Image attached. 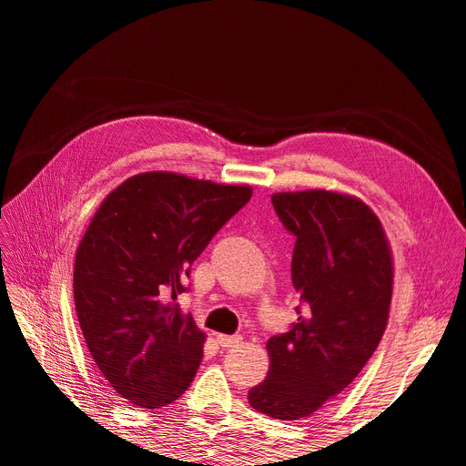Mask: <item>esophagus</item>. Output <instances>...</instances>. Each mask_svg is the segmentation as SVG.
Listing matches in <instances>:
<instances>
[{
	"label": "esophagus",
	"mask_w": 466,
	"mask_h": 466,
	"mask_svg": "<svg viewBox=\"0 0 466 466\" xmlns=\"http://www.w3.org/2000/svg\"><path fill=\"white\" fill-rule=\"evenodd\" d=\"M216 340H218V344H219L221 348H235V346L241 344L243 336H241V334H233V336H228V334H218V336H216Z\"/></svg>",
	"instance_id": "34e87169"
}]
</instances>
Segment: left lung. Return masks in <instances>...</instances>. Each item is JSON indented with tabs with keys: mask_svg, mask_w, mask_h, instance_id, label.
<instances>
[{
	"mask_svg": "<svg viewBox=\"0 0 466 466\" xmlns=\"http://www.w3.org/2000/svg\"><path fill=\"white\" fill-rule=\"evenodd\" d=\"M272 206L295 237L299 317L266 342L270 370L248 402L270 418L301 420L340 394L373 356L389 319L392 260L379 218L358 198L279 192Z\"/></svg>",
	"mask_w": 466,
	"mask_h": 466,
	"instance_id": "1",
	"label": "left lung"
}]
</instances>
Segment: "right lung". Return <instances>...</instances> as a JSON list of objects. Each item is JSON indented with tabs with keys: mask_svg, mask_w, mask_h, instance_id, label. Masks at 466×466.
<instances>
[{
	"mask_svg": "<svg viewBox=\"0 0 466 466\" xmlns=\"http://www.w3.org/2000/svg\"><path fill=\"white\" fill-rule=\"evenodd\" d=\"M252 196L175 173H144L112 190L83 235L74 268L79 327L105 379L139 408L177 400L206 336L177 295L192 262Z\"/></svg>",
	"mask_w": 466,
	"mask_h": 466,
	"instance_id": "obj_1",
	"label": "right lung"
}]
</instances>
